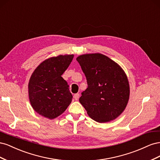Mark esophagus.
Wrapping results in <instances>:
<instances>
[{
    "label": "esophagus",
    "mask_w": 160,
    "mask_h": 160,
    "mask_svg": "<svg viewBox=\"0 0 160 160\" xmlns=\"http://www.w3.org/2000/svg\"><path fill=\"white\" fill-rule=\"evenodd\" d=\"M79 93H76V94H75L74 95H73V98H74V99L77 101V100H78V99H79Z\"/></svg>",
    "instance_id": "obj_1"
}]
</instances>
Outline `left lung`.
<instances>
[{"label": "left lung", "instance_id": "1", "mask_svg": "<svg viewBox=\"0 0 160 160\" xmlns=\"http://www.w3.org/2000/svg\"><path fill=\"white\" fill-rule=\"evenodd\" d=\"M88 88L79 102L89 117L99 123L117 118L126 108L129 85L123 70L115 62L100 53L78 57Z\"/></svg>", "mask_w": 160, "mask_h": 160}]
</instances>
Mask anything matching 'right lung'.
I'll list each match as a JSON object with an SVG mask.
<instances>
[{
	"label": "right lung",
	"mask_w": 160,
	"mask_h": 160,
	"mask_svg": "<svg viewBox=\"0 0 160 160\" xmlns=\"http://www.w3.org/2000/svg\"><path fill=\"white\" fill-rule=\"evenodd\" d=\"M73 55L48 59L33 72L28 83L30 102L37 113L50 119L62 114L71 103L72 95L61 75L68 68Z\"/></svg>",
	"instance_id": "right-lung-1"
}]
</instances>
